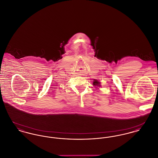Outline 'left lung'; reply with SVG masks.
<instances>
[{
    "label": "left lung",
    "instance_id": "left-lung-1",
    "mask_svg": "<svg viewBox=\"0 0 158 158\" xmlns=\"http://www.w3.org/2000/svg\"><path fill=\"white\" fill-rule=\"evenodd\" d=\"M94 82H93V85H95V86H100V82H98L97 80H96V79H94V81H93Z\"/></svg>",
    "mask_w": 158,
    "mask_h": 158
}]
</instances>
